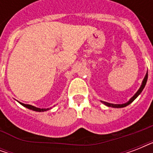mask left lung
<instances>
[{"instance_id": "8db88e82", "label": "left lung", "mask_w": 153, "mask_h": 153, "mask_svg": "<svg viewBox=\"0 0 153 153\" xmlns=\"http://www.w3.org/2000/svg\"><path fill=\"white\" fill-rule=\"evenodd\" d=\"M147 80H148V72L146 73L145 78H144V79H143L142 83H141V85H140V87L139 88V90H138V91L136 92L135 94H134V95H133V97H132V98H131L128 101V102H126V103H123V104H113V103H109V102H103V101H101V102H102V103H103L104 105H105L106 106L113 107V108H123V107L127 106V105H128L129 104H131V103H132L133 101L135 100L136 98H137L138 96L140 95V93L142 92L143 89L145 88V85H146V82H147Z\"/></svg>"}]
</instances>
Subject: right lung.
I'll return each instance as SVG.
<instances>
[{
	"instance_id": "add662e5",
	"label": "right lung",
	"mask_w": 153,
	"mask_h": 153,
	"mask_svg": "<svg viewBox=\"0 0 153 153\" xmlns=\"http://www.w3.org/2000/svg\"><path fill=\"white\" fill-rule=\"evenodd\" d=\"M20 104H21L23 106L26 107L27 109H32L33 111H36V112H44V111H47V110H48V109H51V108H48V109H40V108H37L36 106H33L32 105H27V104H24V103H21L20 102Z\"/></svg>"
}]
</instances>
